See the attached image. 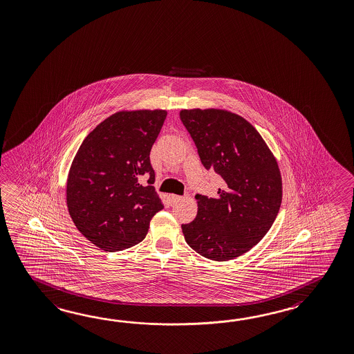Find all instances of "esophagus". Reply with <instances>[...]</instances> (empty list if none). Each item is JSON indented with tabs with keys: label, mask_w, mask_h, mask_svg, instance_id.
Returning <instances> with one entry per match:
<instances>
[{
	"label": "esophagus",
	"mask_w": 354,
	"mask_h": 354,
	"mask_svg": "<svg viewBox=\"0 0 354 354\" xmlns=\"http://www.w3.org/2000/svg\"><path fill=\"white\" fill-rule=\"evenodd\" d=\"M180 200H182L181 196H178V195H169V201H171V204H176V203H178Z\"/></svg>",
	"instance_id": "esophagus-1"
}]
</instances>
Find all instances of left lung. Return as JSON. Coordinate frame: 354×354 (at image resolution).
I'll list each match as a JSON object with an SVG mask.
<instances>
[{
    "mask_svg": "<svg viewBox=\"0 0 354 354\" xmlns=\"http://www.w3.org/2000/svg\"><path fill=\"white\" fill-rule=\"evenodd\" d=\"M182 124L206 169L224 181L216 198L196 195L198 215L182 224L192 250L214 261L243 255L270 230L281 204L279 165L261 135L224 109H182Z\"/></svg>",
    "mask_w": 354,
    "mask_h": 354,
    "instance_id": "obj_1",
    "label": "left lung"
}]
</instances>
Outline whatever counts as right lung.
Returning a JSON list of instances; mask_svg holds the SVG:
<instances>
[{
	"label": "right lung",
	"instance_id": "obj_1",
	"mask_svg": "<svg viewBox=\"0 0 354 354\" xmlns=\"http://www.w3.org/2000/svg\"><path fill=\"white\" fill-rule=\"evenodd\" d=\"M167 111H121L84 139L67 177L70 216L85 239L104 251L135 246L163 209L154 186L150 150ZM148 174L149 186L140 183Z\"/></svg>",
	"mask_w": 354,
	"mask_h": 354
}]
</instances>
